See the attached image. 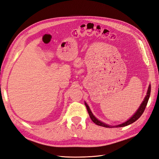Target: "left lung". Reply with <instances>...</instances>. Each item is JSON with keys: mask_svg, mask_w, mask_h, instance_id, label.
<instances>
[{"mask_svg": "<svg viewBox=\"0 0 159 159\" xmlns=\"http://www.w3.org/2000/svg\"><path fill=\"white\" fill-rule=\"evenodd\" d=\"M150 94H151V85H149L148 88V91H147V95L145 96V99H144L143 102L141 104L140 107H139V108L137 109V111L135 112V113H134L133 115V116L131 118H130L129 119H128L126 122H125V123H121V124H120V125H115V126L109 125H107V124H105V123L102 122L101 121H99V120H98L93 115L92 112L91 111V110H90V109H89V107L88 106V105L85 102V106H86V108H87V110H88V113L89 115V117H90L91 119L92 120V121L93 123H95L96 125H99V126H102V127H107V128L122 127L129 125L134 123V121H136L141 116L142 114L144 112V111H145V107L147 106V105L149 97H150Z\"/></svg>", "mask_w": 159, "mask_h": 159, "instance_id": "obj_1", "label": "left lung"}]
</instances>
